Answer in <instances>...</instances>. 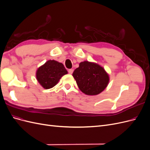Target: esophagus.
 <instances>
[{
  "label": "esophagus",
  "instance_id": "obj_1",
  "mask_svg": "<svg viewBox=\"0 0 150 150\" xmlns=\"http://www.w3.org/2000/svg\"><path fill=\"white\" fill-rule=\"evenodd\" d=\"M73 71H74V70L72 69H70L68 70V72H69V74H72V72H73Z\"/></svg>",
  "mask_w": 150,
  "mask_h": 150
}]
</instances>
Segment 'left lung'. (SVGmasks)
<instances>
[{"label": "left lung", "instance_id": "8db88e82", "mask_svg": "<svg viewBox=\"0 0 150 150\" xmlns=\"http://www.w3.org/2000/svg\"><path fill=\"white\" fill-rule=\"evenodd\" d=\"M79 89L86 95L94 96L106 89L110 76L104 68L95 62L85 61L79 63L72 73Z\"/></svg>", "mask_w": 150, "mask_h": 150}]
</instances>
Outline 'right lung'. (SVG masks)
Listing matches in <instances>:
<instances>
[{
	"label": "right lung",
	"instance_id": "right-lung-1",
	"mask_svg": "<svg viewBox=\"0 0 150 150\" xmlns=\"http://www.w3.org/2000/svg\"><path fill=\"white\" fill-rule=\"evenodd\" d=\"M67 74L63 64L55 60H49L36 71V79L44 89L53 88L62 77Z\"/></svg>",
	"mask_w": 150,
	"mask_h": 150
}]
</instances>
